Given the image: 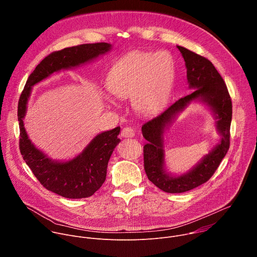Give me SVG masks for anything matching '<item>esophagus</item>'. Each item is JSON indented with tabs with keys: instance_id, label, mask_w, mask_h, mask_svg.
<instances>
[{
	"instance_id": "esophagus-1",
	"label": "esophagus",
	"mask_w": 257,
	"mask_h": 257,
	"mask_svg": "<svg viewBox=\"0 0 257 257\" xmlns=\"http://www.w3.org/2000/svg\"><path fill=\"white\" fill-rule=\"evenodd\" d=\"M134 135H135V132H134V130L131 127H126L121 132V136L124 137V138H131Z\"/></svg>"
}]
</instances>
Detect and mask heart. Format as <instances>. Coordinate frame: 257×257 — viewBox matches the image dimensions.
Here are the masks:
<instances>
[{
	"mask_svg": "<svg viewBox=\"0 0 257 257\" xmlns=\"http://www.w3.org/2000/svg\"><path fill=\"white\" fill-rule=\"evenodd\" d=\"M169 62L170 72L173 60L166 53L129 54L119 60L109 72L108 89L118 98H132L138 113L153 114L160 107L167 92L168 77L162 75L167 71Z\"/></svg>",
	"mask_w": 257,
	"mask_h": 257,
	"instance_id": "b5f03b06",
	"label": "heart"
}]
</instances>
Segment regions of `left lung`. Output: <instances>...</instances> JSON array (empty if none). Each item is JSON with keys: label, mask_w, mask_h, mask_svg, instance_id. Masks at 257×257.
<instances>
[{"label": "left lung", "mask_w": 257, "mask_h": 257, "mask_svg": "<svg viewBox=\"0 0 257 257\" xmlns=\"http://www.w3.org/2000/svg\"><path fill=\"white\" fill-rule=\"evenodd\" d=\"M187 68V80L193 92L169 105L163 113L142 125L143 137L149 142L143 146L144 170L151 182L168 193H183L207 182L218 168L230 148L232 100L222 76L212 63L185 48L177 46ZM200 100L212 109L217 128L222 139L187 173L172 176L164 170L163 134L177 114L191 101Z\"/></svg>", "instance_id": "left-lung-1"}]
</instances>
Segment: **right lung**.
<instances>
[{
	"label": "right lung",
	"mask_w": 257,
	"mask_h": 257,
	"mask_svg": "<svg viewBox=\"0 0 257 257\" xmlns=\"http://www.w3.org/2000/svg\"><path fill=\"white\" fill-rule=\"evenodd\" d=\"M111 49L109 44L97 43L66 48L50 54L29 75L19 98V148L23 160L46 189L65 198H86L101 187L108 160L121 141L118 138L120 127L97 134L76 158L68 162L53 161L35 148L24 128L23 120L31 88L55 72L88 63Z\"/></svg>",
	"instance_id": "1"
}]
</instances>
